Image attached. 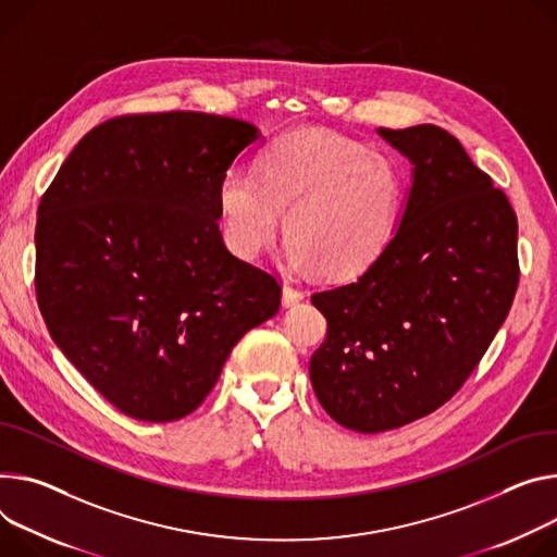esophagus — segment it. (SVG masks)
I'll list each match as a JSON object with an SVG mask.
<instances>
[{
	"mask_svg": "<svg viewBox=\"0 0 557 557\" xmlns=\"http://www.w3.org/2000/svg\"><path fill=\"white\" fill-rule=\"evenodd\" d=\"M305 299V293H301L299 288H295V286H290V284H284L282 286V307H295L297 301H301Z\"/></svg>",
	"mask_w": 557,
	"mask_h": 557,
	"instance_id": "34e87169",
	"label": "esophagus"
}]
</instances>
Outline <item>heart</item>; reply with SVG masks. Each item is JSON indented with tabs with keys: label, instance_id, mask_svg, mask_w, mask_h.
<instances>
[{
	"label": "heart",
	"instance_id": "obj_1",
	"mask_svg": "<svg viewBox=\"0 0 557 557\" xmlns=\"http://www.w3.org/2000/svg\"><path fill=\"white\" fill-rule=\"evenodd\" d=\"M404 199L407 182L391 158L322 128L280 137L260 175L231 169L220 182L222 231L237 258L258 260L284 213L290 264L333 280L358 277L384 256Z\"/></svg>",
	"mask_w": 557,
	"mask_h": 557
}]
</instances>
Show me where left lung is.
Wrapping results in <instances>:
<instances>
[{"label":"left lung","instance_id":"8db88e82","mask_svg":"<svg viewBox=\"0 0 557 557\" xmlns=\"http://www.w3.org/2000/svg\"><path fill=\"white\" fill-rule=\"evenodd\" d=\"M377 135L411 162L384 256L315 293L326 318L311 358L324 411L358 433L433 413L478 367L518 288V218L465 146L433 124Z\"/></svg>","mask_w":557,"mask_h":557}]
</instances>
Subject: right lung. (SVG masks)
<instances>
[{"label":"right lung","instance_id":"add662e5","mask_svg":"<svg viewBox=\"0 0 557 557\" xmlns=\"http://www.w3.org/2000/svg\"><path fill=\"white\" fill-rule=\"evenodd\" d=\"M262 137L207 113L128 115L79 139L39 201L35 286L50 337L141 422L193 413L280 284L224 246L220 182Z\"/></svg>","mask_w":557,"mask_h":557}]
</instances>
